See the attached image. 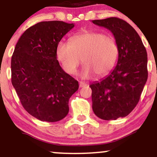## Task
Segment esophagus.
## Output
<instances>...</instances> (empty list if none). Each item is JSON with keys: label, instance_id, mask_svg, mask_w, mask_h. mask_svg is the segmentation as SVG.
Returning a JSON list of instances; mask_svg holds the SVG:
<instances>
[{"label": "esophagus", "instance_id": "34e87169", "mask_svg": "<svg viewBox=\"0 0 157 157\" xmlns=\"http://www.w3.org/2000/svg\"><path fill=\"white\" fill-rule=\"evenodd\" d=\"M79 85H80V88L85 87V86H87V84L85 83V82H80V83H79Z\"/></svg>", "mask_w": 157, "mask_h": 157}]
</instances>
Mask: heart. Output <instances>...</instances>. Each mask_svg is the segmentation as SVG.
<instances>
[{"instance_id": "heart-1", "label": "heart", "mask_w": 157, "mask_h": 157, "mask_svg": "<svg viewBox=\"0 0 157 157\" xmlns=\"http://www.w3.org/2000/svg\"><path fill=\"white\" fill-rule=\"evenodd\" d=\"M56 56L63 69L69 75L76 73L82 63L85 64L80 77L89 79L96 75L102 77L113 68L118 56L116 41L100 32H86L72 36L69 43L60 41Z\"/></svg>"}]
</instances>
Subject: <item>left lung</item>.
<instances>
[{
  "mask_svg": "<svg viewBox=\"0 0 157 157\" xmlns=\"http://www.w3.org/2000/svg\"><path fill=\"white\" fill-rule=\"evenodd\" d=\"M92 23L112 32L118 48L117 63L112 71L89 86L93 111L104 120L125 117L137 105L146 83V49L136 30L123 20L113 17Z\"/></svg>",
  "mask_w": 157,
  "mask_h": 157,
  "instance_id": "obj_1",
  "label": "left lung"
}]
</instances>
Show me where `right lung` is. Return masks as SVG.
I'll return each instance as SVG.
<instances>
[{
	"label": "right lung",
	"mask_w": 157,
	"mask_h": 157,
	"mask_svg": "<svg viewBox=\"0 0 157 157\" xmlns=\"http://www.w3.org/2000/svg\"><path fill=\"white\" fill-rule=\"evenodd\" d=\"M74 26L59 21L36 23L21 36L12 55V86L24 109L41 121L63 119L68 100L79 88L56 56L57 44Z\"/></svg>",
	"instance_id": "1"
}]
</instances>
